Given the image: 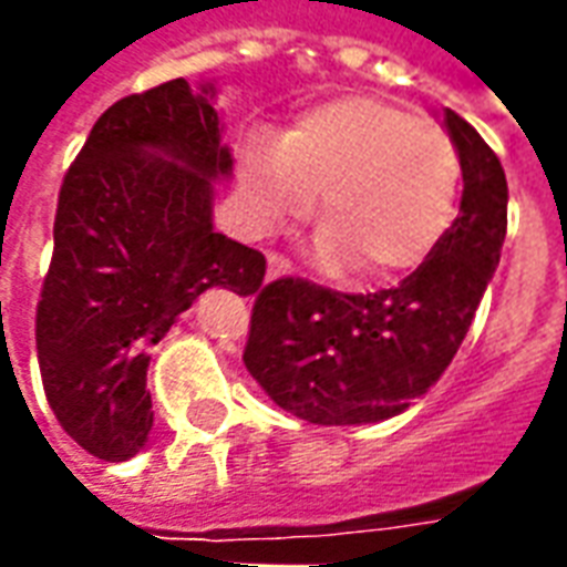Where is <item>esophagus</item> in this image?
Returning a JSON list of instances; mask_svg holds the SVG:
<instances>
[{
  "instance_id": "1",
  "label": "esophagus",
  "mask_w": 567,
  "mask_h": 567,
  "mask_svg": "<svg viewBox=\"0 0 567 567\" xmlns=\"http://www.w3.org/2000/svg\"><path fill=\"white\" fill-rule=\"evenodd\" d=\"M288 272H291V264H288L282 255L270 251V255H267V279H279V276H288Z\"/></svg>"
}]
</instances>
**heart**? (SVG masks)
<instances>
[{
	"label": "heart",
	"mask_w": 567,
	"mask_h": 567,
	"mask_svg": "<svg viewBox=\"0 0 567 567\" xmlns=\"http://www.w3.org/2000/svg\"><path fill=\"white\" fill-rule=\"evenodd\" d=\"M458 178L446 130L377 96H343L303 112L282 145L251 142L239 194L260 236L307 221L321 194L316 260L380 285L416 270L450 234Z\"/></svg>",
	"instance_id": "heart-1"
}]
</instances>
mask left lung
<instances>
[{
	"label": "left lung",
	"instance_id": "left-lung-1",
	"mask_svg": "<svg viewBox=\"0 0 567 567\" xmlns=\"http://www.w3.org/2000/svg\"><path fill=\"white\" fill-rule=\"evenodd\" d=\"M462 161V206L450 234L404 282L340 295L303 279L255 291L248 373L276 404L316 425L401 416L443 377L474 321L507 236V178L495 151L443 109Z\"/></svg>",
	"mask_w": 567,
	"mask_h": 567
}]
</instances>
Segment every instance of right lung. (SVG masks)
<instances>
[{"label": "right lung", "mask_w": 567, "mask_h": 567, "mask_svg": "<svg viewBox=\"0 0 567 567\" xmlns=\"http://www.w3.org/2000/svg\"><path fill=\"white\" fill-rule=\"evenodd\" d=\"M230 175L215 84L175 79L105 109L63 178L35 349L56 422L103 462L148 443L151 346L203 291L264 285V255L212 224Z\"/></svg>", "instance_id": "1"}]
</instances>
